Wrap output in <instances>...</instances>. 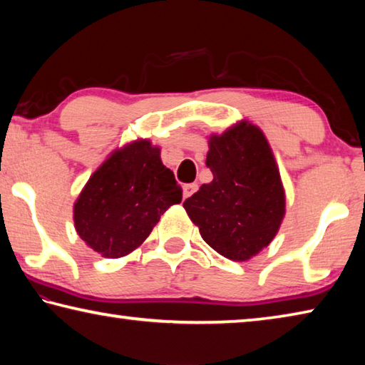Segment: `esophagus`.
Segmentation results:
<instances>
[{
    "label": "esophagus",
    "mask_w": 365,
    "mask_h": 365,
    "mask_svg": "<svg viewBox=\"0 0 365 365\" xmlns=\"http://www.w3.org/2000/svg\"><path fill=\"white\" fill-rule=\"evenodd\" d=\"M196 190H197V185H196V183H188V185H185V187H183V197H190L191 195L195 193Z\"/></svg>",
    "instance_id": "1"
}]
</instances>
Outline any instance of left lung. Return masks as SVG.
<instances>
[{
	"mask_svg": "<svg viewBox=\"0 0 365 365\" xmlns=\"http://www.w3.org/2000/svg\"><path fill=\"white\" fill-rule=\"evenodd\" d=\"M212 182L201 185L183 207L205 242L232 261L265 248L285 214V193L264 133L242 122L209 141Z\"/></svg>",
	"mask_w": 365,
	"mask_h": 365,
	"instance_id": "left-lung-1",
	"label": "left lung"
}]
</instances>
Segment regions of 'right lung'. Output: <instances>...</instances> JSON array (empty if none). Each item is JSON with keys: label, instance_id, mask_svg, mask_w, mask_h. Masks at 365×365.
Masks as SVG:
<instances>
[{"label": "right lung", "instance_id": "right-lung-1", "mask_svg": "<svg viewBox=\"0 0 365 365\" xmlns=\"http://www.w3.org/2000/svg\"><path fill=\"white\" fill-rule=\"evenodd\" d=\"M180 201L182 188L159 148L140 140L115 151L90 177L73 206V222L90 248L120 257L143 243L160 214Z\"/></svg>", "mask_w": 365, "mask_h": 365}]
</instances>
